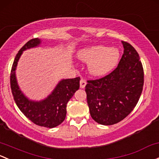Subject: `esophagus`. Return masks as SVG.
<instances>
[{"mask_svg":"<svg viewBox=\"0 0 159 159\" xmlns=\"http://www.w3.org/2000/svg\"><path fill=\"white\" fill-rule=\"evenodd\" d=\"M86 81H85V80L84 79H81V81H80V88H84L85 86H86Z\"/></svg>","mask_w":159,"mask_h":159,"instance_id":"esophagus-1","label":"esophagus"}]
</instances>
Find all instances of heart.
<instances>
[{
  "label": "heart",
  "instance_id": "obj_1",
  "mask_svg": "<svg viewBox=\"0 0 159 159\" xmlns=\"http://www.w3.org/2000/svg\"><path fill=\"white\" fill-rule=\"evenodd\" d=\"M120 51L116 48H108L102 45L90 46L80 50L77 57L88 64L90 75L103 77L107 75L116 66L120 58Z\"/></svg>",
  "mask_w": 159,
  "mask_h": 159
}]
</instances>
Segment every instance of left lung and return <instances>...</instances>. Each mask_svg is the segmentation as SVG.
<instances>
[{
    "label": "left lung",
    "mask_w": 159,
    "mask_h": 159,
    "mask_svg": "<svg viewBox=\"0 0 159 159\" xmlns=\"http://www.w3.org/2000/svg\"><path fill=\"white\" fill-rule=\"evenodd\" d=\"M124 51L117 68L101 79L88 81L87 101L92 119L99 124L117 123L138 103L144 83V72L136 50L122 41Z\"/></svg>",
    "instance_id": "1"
}]
</instances>
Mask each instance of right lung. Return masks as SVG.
Instances as JSON below:
<instances>
[{"label": "right lung", "mask_w": 159, "mask_h": 159, "mask_svg": "<svg viewBox=\"0 0 159 159\" xmlns=\"http://www.w3.org/2000/svg\"><path fill=\"white\" fill-rule=\"evenodd\" d=\"M41 43L42 40L38 38L30 39L18 52L11 69V88L15 103L28 119L38 126L54 128L66 119L67 103L79 89L80 78L61 79L51 93L41 101L29 99L20 88L16 69L23 51L38 47Z\"/></svg>", "instance_id": "add662e5"}]
</instances>
